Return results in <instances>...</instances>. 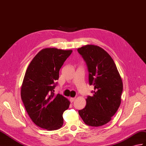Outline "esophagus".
<instances>
[{
    "mask_svg": "<svg viewBox=\"0 0 146 146\" xmlns=\"http://www.w3.org/2000/svg\"><path fill=\"white\" fill-rule=\"evenodd\" d=\"M74 100H75V98H70V101L71 103H73V101H74Z\"/></svg>",
    "mask_w": 146,
    "mask_h": 146,
    "instance_id": "34e87169",
    "label": "esophagus"
}]
</instances>
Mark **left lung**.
<instances>
[{"label":"left lung","instance_id":"8db88e82","mask_svg":"<svg viewBox=\"0 0 146 146\" xmlns=\"http://www.w3.org/2000/svg\"><path fill=\"white\" fill-rule=\"evenodd\" d=\"M86 62L89 83L94 86L93 95L86 99V105L78 113L86 124L98 127L111 120L119 108L123 84L111 56L101 47L87 45L78 48Z\"/></svg>","mask_w":146,"mask_h":146}]
</instances>
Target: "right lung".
<instances>
[{
	"instance_id": "right-lung-1",
	"label": "right lung",
	"mask_w": 146,
	"mask_h": 146,
	"mask_svg": "<svg viewBox=\"0 0 146 146\" xmlns=\"http://www.w3.org/2000/svg\"><path fill=\"white\" fill-rule=\"evenodd\" d=\"M72 50L46 48L36 54L27 68L21 98L30 119L37 126L53 131L63 124V114L70 106L62 94H54L59 71Z\"/></svg>"
}]
</instances>
